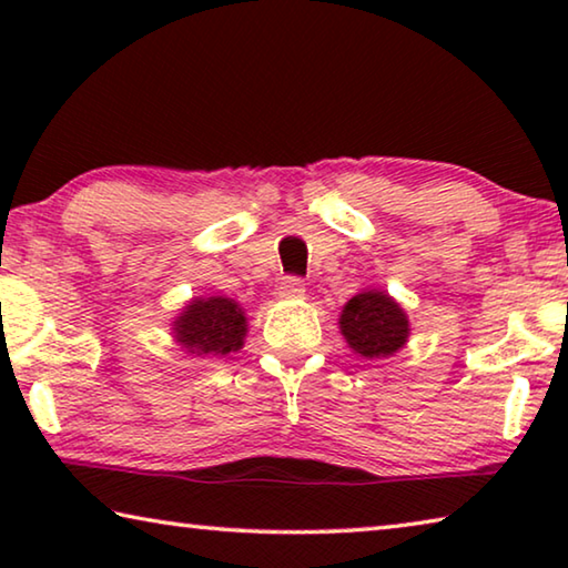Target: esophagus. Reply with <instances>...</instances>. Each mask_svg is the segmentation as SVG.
Wrapping results in <instances>:
<instances>
[{
  "instance_id": "esophagus-1",
  "label": "esophagus",
  "mask_w": 568,
  "mask_h": 568,
  "mask_svg": "<svg viewBox=\"0 0 568 568\" xmlns=\"http://www.w3.org/2000/svg\"><path fill=\"white\" fill-rule=\"evenodd\" d=\"M305 293V281L303 277H295V275H287L277 285V295L281 297H301Z\"/></svg>"
}]
</instances>
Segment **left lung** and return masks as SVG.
<instances>
[{"mask_svg":"<svg viewBox=\"0 0 568 568\" xmlns=\"http://www.w3.org/2000/svg\"><path fill=\"white\" fill-rule=\"evenodd\" d=\"M408 318L386 293H358L341 313V333L363 358H388L408 338Z\"/></svg>","mask_w":568,"mask_h":568,"instance_id":"obj_1","label":"left lung"}]
</instances>
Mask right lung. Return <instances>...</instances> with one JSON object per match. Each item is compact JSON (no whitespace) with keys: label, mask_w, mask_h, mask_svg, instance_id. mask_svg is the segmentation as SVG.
Returning a JSON list of instances; mask_svg holds the SVG:
<instances>
[{"label":"right lung","mask_w":568,"mask_h":568,"mask_svg":"<svg viewBox=\"0 0 568 568\" xmlns=\"http://www.w3.org/2000/svg\"><path fill=\"white\" fill-rule=\"evenodd\" d=\"M175 338L182 348L197 355H220L237 351L247 333L245 315L230 297L192 301L175 321Z\"/></svg>","instance_id":"right-lung-1"}]
</instances>
